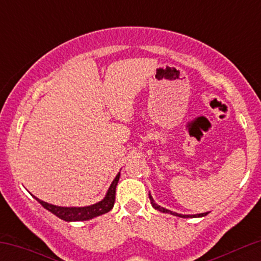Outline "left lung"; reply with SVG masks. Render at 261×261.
<instances>
[{
    "label": "left lung",
    "mask_w": 261,
    "mask_h": 261,
    "mask_svg": "<svg viewBox=\"0 0 261 261\" xmlns=\"http://www.w3.org/2000/svg\"><path fill=\"white\" fill-rule=\"evenodd\" d=\"M149 200H151L152 206H153V207H154L155 210H158V211H161V212H164V214L174 215V216L184 217V218H188V217H202V216H206V215L208 214V212H205V214H197V215H180V214H175V212H172V211H169V210H167V208H164V207H161L160 205H157V203L154 202V200L152 199L151 195H149Z\"/></svg>",
    "instance_id": "1"
}]
</instances>
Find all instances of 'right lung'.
Segmentation results:
<instances>
[{"instance_id": "add662e5", "label": "right lung", "mask_w": 261, "mask_h": 261, "mask_svg": "<svg viewBox=\"0 0 261 261\" xmlns=\"http://www.w3.org/2000/svg\"><path fill=\"white\" fill-rule=\"evenodd\" d=\"M119 178H120V173L115 176L106 197L101 201L94 203V205L86 206V207H61V206L51 205V203L41 201L35 196L34 197L37 199V201L41 203V206H44L45 208L49 210L50 212H53L54 215H56L61 220L67 221V222H71V221H87L107 214L113 208L114 202H115V190Z\"/></svg>"}]
</instances>
